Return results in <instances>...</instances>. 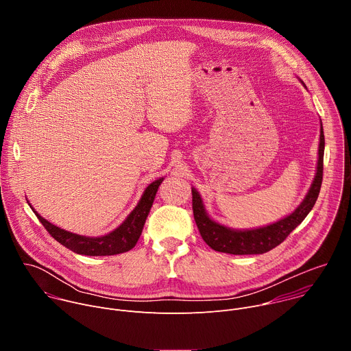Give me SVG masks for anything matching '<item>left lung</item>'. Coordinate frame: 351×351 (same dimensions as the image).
I'll use <instances>...</instances> for the list:
<instances>
[{
  "mask_svg": "<svg viewBox=\"0 0 351 351\" xmlns=\"http://www.w3.org/2000/svg\"><path fill=\"white\" fill-rule=\"evenodd\" d=\"M302 82V80H300ZM306 87V84L302 82ZM307 88V87H306ZM324 149H325V137L321 122V134H319V145H318V162L317 172L308 193L300 206L285 218L269 223L267 226L254 228V229H233L218 223L211 219L206 211L203 198L199 193L191 187L193 194V214L197 228L202 234L203 240L215 252L228 253L234 256H245V254H264L269 250L279 245L289 234L293 232L300 223L304 221L308 213L313 210L319 190L322 184V172H324Z\"/></svg>",
  "mask_w": 351,
  "mask_h": 351,
  "instance_id": "left-lung-1",
  "label": "left lung"
}]
</instances>
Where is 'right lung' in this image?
Returning a JSON list of instances; mask_svg holds the SVG:
<instances>
[{"instance_id":"add662e5","label":"right lung","mask_w":351,"mask_h":351,"mask_svg":"<svg viewBox=\"0 0 351 351\" xmlns=\"http://www.w3.org/2000/svg\"><path fill=\"white\" fill-rule=\"evenodd\" d=\"M162 180L164 178H160L153 183H149L145 187L140 202L137 203L134 210L128 215V218L117 229H114L112 232L104 236L90 237V236H82L77 233L68 232L44 219L37 211H34V208L32 210L38 218V221L43 223V226L47 229V232L57 241H60L62 245L72 250L73 253L82 254V256H91V257L115 256V254L126 253L136 245Z\"/></svg>"}]
</instances>
